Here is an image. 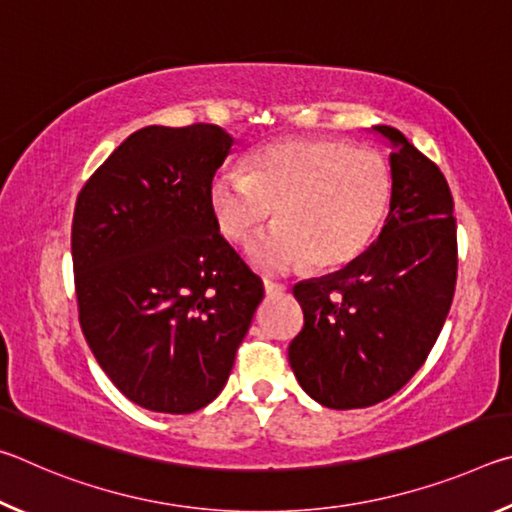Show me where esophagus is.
Instances as JSON below:
<instances>
[{
    "instance_id": "esophagus-1",
    "label": "esophagus",
    "mask_w": 512,
    "mask_h": 512,
    "mask_svg": "<svg viewBox=\"0 0 512 512\" xmlns=\"http://www.w3.org/2000/svg\"><path fill=\"white\" fill-rule=\"evenodd\" d=\"M264 291L268 298H275V296H282L284 291H287V284H277L273 280H264Z\"/></svg>"
}]
</instances>
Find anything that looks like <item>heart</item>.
I'll return each instance as SVG.
<instances>
[{
    "label": "heart",
    "mask_w": 512,
    "mask_h": 512,
    "mask_svg": "<svg viewBox=\"0 0 512 512\" xmlns=\"http://www.w3.org/2000/svg\"><path fill=\"white\" fill-rule=\"evenodd\" d=\"M207 203L230 244H246L275 207L277 225L248 250L264 271L341 268L379 235L393 173L379 153L339 137H287L250 153L244 173H214Z\"/></svg>",
    "instance_id": "b5f03b06"
}]
</instances>
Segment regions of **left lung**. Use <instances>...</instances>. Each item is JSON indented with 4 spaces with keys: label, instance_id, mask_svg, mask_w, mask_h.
Segmentation results:
<instances>
[{
    "label": "left lung",
    "instance_id": "8db88e82",
    "mask_svg": "<svg viewBox=\"0 0 512 512\" xmlns=\"http://www.w3.org/2000/svg\"><path fill=\"white\" fill-rule=\"evenodd\" d=\"M393 203L379 239L341 271L293 287L305 325L289 345L298 384L327 409H366L427 361L456 289L454 198L440 169L391 126Z\"/></svg>",
    "mask_w": 512,
    "mask_h": 512
}]
</instances>
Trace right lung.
<instances>
[{
  "label": "right lung",
  "mask_w": 512,
  "mask_h": 512,
  "mask_svg": "<svg viewBox=\"0 0 512 512\" xmlns=\"http://www.w3.org/2000/svg\"><path fill=\"white\" fill-rule=\"evenodd\" d=\"M230 146L214 124L140 128L76 198L72 262L85 341L112 384L149 411L210 404L264 298L207 203Z\"/></svg>",
  "instance_id": "obj_1"
}]
</instances>
